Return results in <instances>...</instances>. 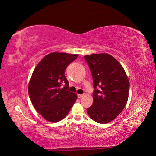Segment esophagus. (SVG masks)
<instances>
[{
  "label": "esophagus",
  "instance_id": "34e87169",
  "mask_svg": "<svg viewBox=\"0 0 156 156\" xmlns=\"http://www.w3.org/2000/svg\"><path fill=\"white\" fill-rule=\"evenodd\" d=\"M84 96L83 94H78V98H82Z\"/></svg>",
  "mask_w": 156,
  "mask_h": 156
}]
</instances>
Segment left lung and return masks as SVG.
Returning <instances> with one entry per match:
<instances>
[{
    "label": "left lung",
    "instance_id": "1",
    "mask_svg": "<svg viewBox=\"0 0 156 156\" xmlns=\"http://www.w3.org/2000/svg\"><path fill=\"white\" fill-rule=\"evenodd\" d=\"M94 82V102L87 109L95 122L112 121L125 107L128 100L129 81L122 66L108 54L84 56Z\"/></svg>",
    "mask_w": 156,
    "mask_h": 156
}]
</instances>
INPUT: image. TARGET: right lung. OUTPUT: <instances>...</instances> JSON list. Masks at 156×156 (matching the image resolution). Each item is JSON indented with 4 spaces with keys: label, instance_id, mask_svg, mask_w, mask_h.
<instances>
[{
    "label": "right lung",
    "instance_id": "add662e5",
    "mask_svg": "<svg viewBox=\"0 0 156 156\" xmlns=\"http://www.w3.org/2000/svg\"><path fill=\"white\" fill-rule=\"evenodd\" d=\"M78 56L53 52L44 56L34 69L28 93L36 110L49 122L64 119L77 100V94L68 91L65 70ZM62 83L65 84L63 88Z\"/></svg>",
    "mask_w": 156,
    "mask_h": 156
}]
</instances>
